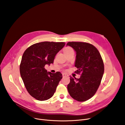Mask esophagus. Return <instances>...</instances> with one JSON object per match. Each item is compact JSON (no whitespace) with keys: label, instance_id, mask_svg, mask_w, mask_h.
Here are the masks:
<instances>
[{"label":"esophagus","instance_id":"1","mask_svg":"<svg viewBox=\"0 0 125 125\" xmlns=\"http://www.w3.org/2000/svg\"><path fill=\"white\" fill-rule=\"evenodd\" d=\"M62 75H63V77H65V76H67V75L66 74H65V73H62Z\"/></svg>","mask_w":125,"mask_h":125}]
</instances>
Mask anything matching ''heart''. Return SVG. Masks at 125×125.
<instances>
[{
    "label": "heart",
    "mask_w": 125,
    "mask_h": 125,
    "mask_svg": "<svg viewBox=\"0 0 125 125\" xmlns=\"http://www.w3.org/2000/svg\"><path fill=\"white\" fill-rule=\"evenodd\" d=\"M71 50H73V49L70 47H67L66 48H65L64 49V52H68V51H71Z\"/></svg>",
    "instance_id": "1"
}]
</instances>
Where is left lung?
I'll list each match as a JSON object with an SVG mask.
<instances>
[{
    "mask_svg": "<svg viewBox=\"0 0 125 125\" xmlns=\"http://www.w3.org/2000/svg\"><path fill=\"white\" fill-rule=\"evenodd\" d=\"M67 46L76 52L75 67L78 70L75 73L81 74L78 79L70 76L68 92L76 101H87L95 94L100 84L104 72L103 59L96 47L90 43L69 42Z\"/></svg>",
    "mask_w": 125,
    "mask_h": 125,
    "instance_id": "obj_1",
    "label": "left lung"
}]
</instances>
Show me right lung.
<instances>
[{"label":"right lung","mask_w":125,"mask_h":125,"mask_svg":"<svg viewBox=\"0 0 125 125\" xmlns=\"http://www.w3.org/2000/svg\"><path fill=\"white\" fill-rule=\"evenodd\" d=\"M65 42L45 41L28 48L22 57L20 73L29 94L39 101L47 100L54 94L62 75L59 72H47L46 65L53 63Z\"/></svg>","instance_id":"right-lung-1"}]
</instances>
